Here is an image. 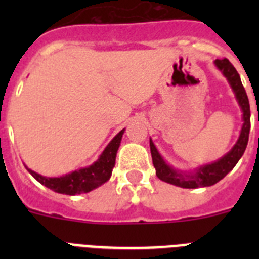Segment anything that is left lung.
<instances>
[{"mask_svg":"<svg viewBox=\"0 0 259 259\" xmlns=\"http://www.w3.org/2000/svg\"><path fill=\"white\" fill-rule=\"evenodd\" d=\"M215 65L219 70L223 72V75L228 79L231 87H232L233 92L236 95L237 101L242 109V119H244V124L241 128V134H240L239 140L236 145L233 146L230 153L221 158L219 161L214 162L211 164L200 167L197 172L187 174L178 172L172 170L170 166H167L159 153L155 149L154 144L150 140V152H152L153 164L155 167V174L161 180L170 184L178 185L182 188H200V187H210V185L218 183L222 180L224 176L227 175L233 167L236 166L241 155L244 154L248 145L249 140V131H250V106H249V100L246 96L245 88L242 87L241 79H240L239 72L236 68L233 67L232 63L227 58L217 59Z\"/></svg>","mask_w":259,"mask_h":259,"instance_id":"left-lung-1","label":"left lung"}]
</instances>
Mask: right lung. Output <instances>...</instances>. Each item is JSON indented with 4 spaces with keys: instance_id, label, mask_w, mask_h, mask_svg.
I'll return each instance as SVG.
<instances>
[{
    "instance_id": "obj_1",
    "label": "right lung",
    "mask_w": 259,
    "mask_h": 259,
    "mask_svg": "<svg viewBox=\"0 0 259 259\" xmlns=\"http://www.w3.org/2000/svg\"><path fill=\"white\" fill-rule=\"evenodd\" d=\"M123 132H124V130H122L111 140V143L107 145V148L101 154L100 159L87 168L74 171V172L67 174L65 176H61V178H45V176L36 174L35 171L29 170L28 167H27V170L38 183L45 185L47 188L57 192V193L74 196V194L91 192L110 179L114 166H115L116 152H118V148L120 145Z\"/></svg>"
}]
</instances>
